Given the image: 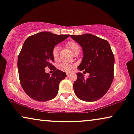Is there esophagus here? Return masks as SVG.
Returning <instances> with one entry per match:
<instances>
[{
    "label": "esophagus",
    "instance_id": "obj_1",
    "mask_svg": "<svg viewBox=\"0 0 134 134\" xmlns=\"http://www.w3.org/2000/svg\"><path fill=\"white\" fill-rule=\"evenodd\" d=\"M66 74H67V76H68V77H69V76H70V75H71V74H70V73H67Z\"/></svg>",
    "mask_w": 134,
    "mask_h": 134
}]
</instances>
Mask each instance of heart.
<instances>
[{
  "instance_id": "1",
  "label": "heart",
  "mask_w": 134,
  "mask_h": 134,
  "mask_svg": "<svg viewBox=\"0 0 134 134\" xmlns=\"http://www.w3.org/2000/svg\"><path fill=\"white\" fill-rule=\"evenodd\" d=\"M67 46L69 49H70L72 52L74 53L75 49L79 47L78 44H77L74 42H69L67 43ZM52 54H53V57L55 60H58L59 59V46H55V47L53 48V51H52ZM59 69L60 70L65 71V72H70L72 70L74 67L73 66L71 65L70 64L66 63H63L59 65Z\"/></svg>"
}]
</instances>
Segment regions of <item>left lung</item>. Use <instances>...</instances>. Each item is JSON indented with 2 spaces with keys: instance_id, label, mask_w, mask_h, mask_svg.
Returning a JSON list of instances; mask_svg holds the SVG:
<instances>
[{
  "instance_id": "left-lung-1",
  "label": "left lung",
  "mask_w": 134,
  "mask_h": 134,
  "mask_svg": "<svg viewBox=\"0 0 134 134\" xmlns=\"http://www.w3.org/2000/svg\"><path fill=\"white\" fill-rule=\"evenodd\" d=\"M71 37L83 49V57L78 69L90 74L85 79L82 73H77L73 84L75 94L85 102L99 100L109 90L114 79L115 60L110 44L107 40L91 34L71 35Z\"/></svg>"
}]
</instances>
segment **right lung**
<instances>
[{
  "instance_id": "add662e5",
  "label": "right lung",
  "mask_w": 134,
  "mask_h": 134,
  "mask_svg": "<svg viewBox=\"0 0 134 134\" xmlns=\"http://www.w3.org/2000/svg\"><path fill=\"white\" fill-rule=\"evenodd\" d=\"M69 35L40 32L25 40L17 60L19 80L23 90L34 100L46 102L55 98L60 81L66 74L52 65L53 48ZM46 67L54 71L52 76L45 72Z\"/></svg>"
}]
</instances>
